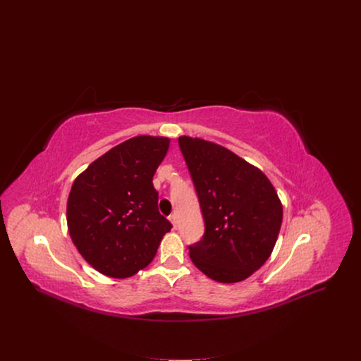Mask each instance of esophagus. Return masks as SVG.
<instances>
[{
    "label": "esophagus",
    "instance_id": "1",
    "mask_svg": "<svg viewBox=\"0 0 361 361\" xmlns=\"http://www.w3.org/2000/svg\"><path fill=\"white\" fill-rule=\"evenodd\" d=\"M169 219H170V221L173 223V227L176 228V227H177V216H176V214H171Z\"/></svg>",
    "mask_w": 361,
    "mask_h": 361
}]
</instances>
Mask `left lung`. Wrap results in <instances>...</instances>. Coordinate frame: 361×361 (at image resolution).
Listing matches in <instances>:
<instances>
[{
  "label": "left lung",
  "mask_w": 361,
  "mask_h": 361,
  "mask_svg": "<svg viewBox=\"0 0 361 361\" xmlns=\"http://www.w3.org/2000/svg\"><path fill=\"white\" fill-rule=\"evenodd\" d=\"M180 149L191 174L201 213L202 238L190 259L219 283H237L270 257L283 221L281 201L266 174L233 151L181 135Z\"/></svg>",
  "instance_id": "left-lung-1"
}]
</instances>
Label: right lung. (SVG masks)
<instances>
[{"instance_id": "add662e5", "label": "right lung", "mask_w": 361, "mask_h": 361, "mask_svg": "<svg viewBox=\"0 0 361 361\" xmlns=\"http://www.w3.org/2000/svg\"><path fill=\"white\" fill-rule=\"evenodd\" d=\"M169 145L167 137H133L74 180L67 201L68 231L84 260L101 274L134 276L152 262L171 230L152 185Z\"/></svg>"}]
</instances>
